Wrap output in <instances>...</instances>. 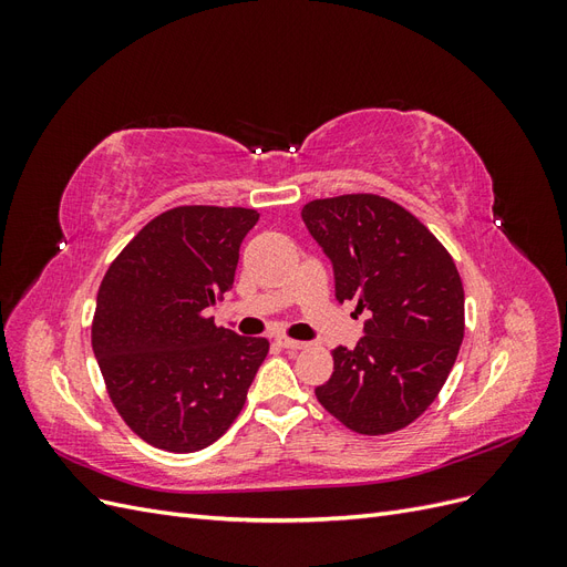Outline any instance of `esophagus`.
I'll list each match as a JSON object with an SVG mask.
<instances>
[{
  "label": "esophagus",
  "mask_w": 567,
  "mask_h": 567,
  "mask_svg": "<svg viewBox=\"0 0 567 567\" xmlns=\"http://www.w3.org/2000/svg\"><path fill=\"white\" fill-rule=\"evenodd\" d=\"M277 342L284 350H290V352H298V350H305L307 346H310V342H305V340H290V338H279Z\"/></svg>",
  "instance_id": "34e87169"
}]
</instances>
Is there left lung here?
Masks as SVG:
<instances>
[{
	"instance_id": "8db88e82",
	"label": "left lung",
	"mask_w": 567,
	"mask_h": 567,
	"mask_svg": "<svg viewBox=\"0 0 567 567\" xmlns=\"http://www.w3.org/2000/svg\"><path fill=\"white\" fill-rule=\"evenodd\" d=\"M302 221L333 265L336 300L369 310L352 350H333L317 400L350 431L385 435L437 398L463 340L452 255L402 205L373 194L312 200Z\"/></svg>"
}]
</instances>
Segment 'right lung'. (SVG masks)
Wrapping results in <instances>:
<instances>
[{"mask_svg": "<svg viewBox=\"0 0 567 567\" xmlns=\"http://www.w3.org/2000/svg\"><path fill=\"white\" fill-rule=\"evenodd\" d=\"M257 217L213 205L167 210L101 281L94 357L117 414L153 447L205 450L241 414L269 342L219 329L205 310L231 290Z\"/></svg>", "mask_w": 567, "mask_h": 567, "instance_id": "obj_1", "label": "right lung"}]
</instances>
